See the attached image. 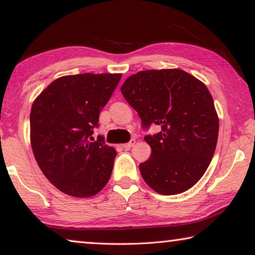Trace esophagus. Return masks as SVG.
I'll return each mask as SVG.
<instances>
[{
  "instance_id": "obj_1",
  "label": "esophagus",
  "mask_w": 255,
  "mask_h": 255,
  "mask_svg": "<svg viewBox=\"0 0 255 255\" xmlns=\"http://www.w3.org/2000/svg\"><path fill=\"white\" fill-rule=\"evenodd\" d=\"M135 143H136V140H135V139H131L130 141H129V143H127V144H124V145H123V147H124L125 149H129V148H131L133 145H135Z\"/></svg>"
}]
</instances>
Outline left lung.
Masks as SVG:
<instances>
[{
	"instance_id": "obj_1",
	"label": "left lung",
	"mask_w": 255,
	"mask_h": 255,
	"mask_svg": "<svg viewBox=\"0 0 255 255\" xmlns=\"http://www.w3.org/2000/svg\"><path fill=\"white\" fill-rule=\"evenodd\" d=\"M120 90L143 127L161 128L145 137L152 148L139 164L145 182L164 196L193 187L208 169L218 139V115L207 86L182 70L165 68L132 74Z\"/></svg>"
}]
</instances>
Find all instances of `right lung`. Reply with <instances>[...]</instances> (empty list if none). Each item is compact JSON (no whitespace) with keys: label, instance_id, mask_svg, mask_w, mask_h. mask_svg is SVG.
Listing matches in <instances>:
<instances>
[{"label":"right lung","instance_id":"1","mask_svg":"<svg viewBox=\"0 0 255 255\" xmlns=\"http://www.w3.org/2000/svg\"><path fill=\"white\" fill-rule=\"evenodd\" d=\"M122 74L66 75L56 79L32 103L30 143L49 182L76 198L105 188L117 152L102 137L90 141L99 115L117 88Z\"/></svg>","mask_w":255,"mask_h":255}]
</instances>
